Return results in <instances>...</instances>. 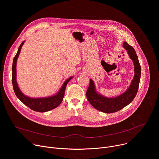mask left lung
Masks as SVG:
<instances>
[{
	"label": "left lung",
	"mask_w": 159,
	"mask_h": 159,
	"mask_svg": "<svg viewBox=\"0 0 159 159\" xmlns=\"http://www.w3.org/2000/svg\"><path fill=\"white\" fill-rule=\"evenodd\" d=\"M123 46L128 51V55L134 65V76L126 91L115 98H104L96 92L94 84L92 80H90L87 90L86 96L90 104L96 109L103 112L112 113L121 110L132 102L138 92L141 76V66L138 56L134 48L127 42L125 41Z\"/></svg>",
	"instance_id": "left-lung-1"
}]
</instances>
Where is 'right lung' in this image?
Wrapping results in <instances>:
<instances>
[{
	"instance_id": "obj_1",
	"label": "right lung",
	"mask_w": 159,
	"mask_h": 159,
	"mask_svg": "<svg viewBox=\"0 0 159 159\" xmlns=\"http://www.w3.org/2000/svg\"><path fill=\"white\" fill-rule=\"evenodd\" d=\"M24 42L25 41L22 42L19 46L18 51L13 60L12 83L14 93H15L16 96L19 98V99L22 103H24L26 106H27L28 107H30L31 109H32L33 111L42 112H46V111L52 110V109L57 107L58 106H59L60 104L62 102L63 98L64 97L65 90L66 84L70 80L72 77H70L69 79L66 80L65 82V83L63 84L62 87L58 93L54 96H52V97L47 98H39V99H33V98H30L27 96H25L19 90L17 84V82H16V62H17V60L19 57V55L20 53L21 47L22 46V44H24Z\"/></svg>"
}]
</instances>
